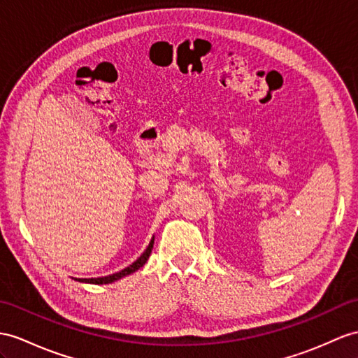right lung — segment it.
Returning <instances> with one entry per match:
<instances>
[{"mask_svg":"<svg viewBox=\"0 0 358 358\" xmlns=\"http://www.w3.org/2000/svg\"><path fill=\"white\" fill-rule=\"evenodd\" d=\"M153 243H155V237L150 240L149 246H147V249L143 252V255L139 257V258L135 261V263H132L129 267H126V268H123V270H120V272H117V273L108 275V276H101V278H83V280H82V278H76V281H78V282H88V284H110V282H113V281H118V280H121V278H124V276H127V275H130V273L136 272L138 268H141V267L145 264V261L149 259V257H150V254H152Z\"/></svg>","mask_w":358,"mask_h":358,"instance_id":"right-lung-1","label":"right lung"}]
</instances>
